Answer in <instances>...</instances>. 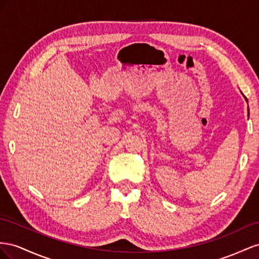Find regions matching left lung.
Segmentation results:
<instances>
[{"label": "left lung", "mask_w": 259, "mask_h": 259, "mask_svg": "<svg viewBox=\"0 0 259 259\" xmlns=\"http://www.w3.org/2000/svg\"><path fill=\"white\" fill-rule=\"evenodd\" d=\"M244 98H245V97H244ZM245 99H246V98H245Z\"/></svg>", "instance_id": "obj_1"}]
</instances>
